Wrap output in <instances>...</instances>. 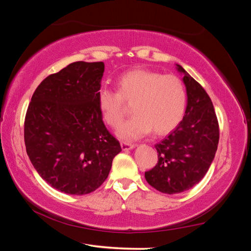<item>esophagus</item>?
<instances>
[{"label": "esophagus", "mask_w": 251, "mask_h": 251, "mask_svg": "<svg viewBox=\"0 0 251 251\" xmlns=\"http://www.w3.org/2000/svg\"><path fill=\"white\" fill-rule=\"evenodd\" d=\"M121 146H122L123 151H129V150H133V148L135 147L134 144H130V143H127V142H122Z\"/></svg>", "instance_id": "esophagus-1"}]
</instances>
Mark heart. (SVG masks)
Instances as JSON below:
<instances>
[{"instance_id":"obj_1","label":"heart","mask_w":251,"mask_h":251,"mask_svg":"<svg viewBox=\"0 0 251 251\" xmlns=\"http://www.w3.org/2000/svg\"><path fill=\"white\" fill-rule=\"evenodd\" d=\"M125 101L133 104L134 116L117 129L118 137L135 141L151 129L156 135H165L175 129L185 115L186 88L175 75L142 69L126 72L117 80V92L101 88L97 93V106L106 125L121 124Z\"/></svg>"}]
</instances>
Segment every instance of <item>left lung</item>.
<instances>
[{
    "mask_svg": "<svg viewBox=\"0 0 251 251\" xmlns=\"http://www.w3.org/2000/svg\"><path fill=\"white\" fill-rule=\"evenodd\" d=\"M176 70L184 76L185 115L171 134L156 144L158 163L145 173L148 184L168 195L186 192L202 179L219 142L218 121L210 97L180 65L176 64Z\"/></svg>",
    "mask_w": 251,
    "mask_h": 251,
    "instance_id": "left-lung-1",
    "label": "left lung"
}]
</instances>
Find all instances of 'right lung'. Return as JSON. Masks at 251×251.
Returning a JSON list of instances; mask_svg holds the SVG:
<instances>
[{"instance_id": "add662e5", "label": "right lung", "mask_w": 251, "mask_h": 251, "mask_svg": "<svg viewBox=\"0 0 251 251\" xmlns=\"http://www.w3.org/2000/svg\"><path fill=\"white\" fill-rule=\"evenodd\" d=\"M103 62H75L46 77L34 92L24 124L28 158L53 188L86 195L108 177L120 142L101 120L97 93Z\"/></svg>"}]
</instances>
